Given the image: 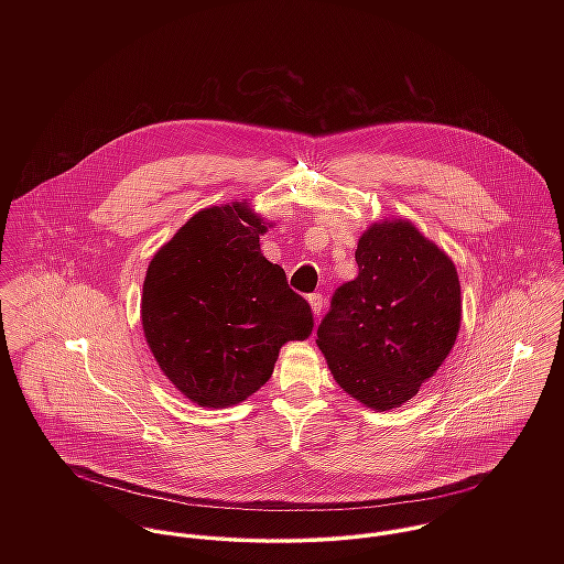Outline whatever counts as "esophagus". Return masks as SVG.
Wrapping results in <instances>:
<instances>
[{
  "instance_id": "esophagus-1",
  "label": "esophagus",
  "mask_w": 564,
  "mask_h": 564,
  "mask_svg": "<svg viewBox=\"0 0 564 564\" xmlns=\"http://www.w3.org/2000/svg\"><path fill=\"white\" fill-rule=\"evenodd\" d=\"M308 302H311V306H313V313L319 317L323 313V308H325V300H323L319 293H313V295L308 297Z\"/></svg>"
}]
</instances>
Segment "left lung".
<instances>
[{"instance_id":"8db88e82","label":"left lung","mask_w":564,"mask_h":564,"mask_svg":"<svg viewBox=\"0 0 564 564\" xmlns=\"http://www.w3.org/2000/svg\"><path fill=\"white\" fill-rule=\"evenodd\" d=\"M358 275L336 289L317 345L338 387L373 410L412 400L449 356L463 319L452 258L410 221L373 224Z\"/></svg>"}]
</instances>
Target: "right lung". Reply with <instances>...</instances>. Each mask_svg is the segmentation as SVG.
<instances>
[{
    "label": "right lung",
    "instance_id": "obj_1",
    "mask_svg": "<svg viewBox=\"0 0 564 564\" xmlns=\"http://www.w3.org/2000/svg\"><path fill=\"white\" fill-rule=\"evenodd\" d=\"M267 224L247 202L193 215L154 253L143 282L145 340L175 389L197 405L247 400L280 347L313 334L308 302L260 253Z\"/></svg>",
    "mask_w": 564,
    "mask_h": 564
}]
</instances>
